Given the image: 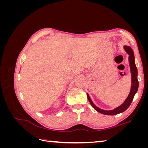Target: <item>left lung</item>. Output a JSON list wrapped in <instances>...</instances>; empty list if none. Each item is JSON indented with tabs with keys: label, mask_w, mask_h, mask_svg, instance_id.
<instances>
[{
	"label": "left lung",
	"mask_w": 148,
	"mask_h": 148,
	"mask_svg": "<svg viewBox=\"0 0 148 148\" xmlns=\"http://www.w3.org/2000/svg\"><path fill=\"white\" fill-rule=\"evenodd\" d=\"M123 48L125 51H126L128 56V61H129V65H130V72L132 74V85H131V89L130 91L129 95L127 99L123 102L122 104H121L120 106L116 107L113 110H107L102 109L99 107L96 106L94 102L92 101L91 97H89V95L87 92V97L88 99L90 102L91 106L95 109L97 112H99L102 114L107 115H117L120 113L123 112L124 111L126 110L131 105L133 99V97L135 96V94L137 92L138 86H139V83L138 80V70L136 68V66L135 62V56H134V52L130 47L128 46H124Z\"/></svg>",
	"instance_id": "8db88e82"
}]
</instances>
